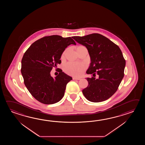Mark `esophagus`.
Returning a JSON list of instances; mask_svg holds the SVG:
<instances>
[{
	"instance_id": "1",
	"label": "esophagus",
	"mask_w": 145,
	"mask_h": 145,
	"mask_svg": "<svg viewBox=\"0 0 145 145\" xmlns=\"http://www.w3.org/2000/svg\"><path fill=\"white\" fill-rule=\"evenodd\" d=\"M72 79L73 80H79L81 79L80 78H76V77H72Z\"/></svg>"
}]
</instances>
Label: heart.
Returning <instances> with one entry per match:
<instances>
[{
    "label": "heart",
    "instance_id": "obj_1",
    "mask_svg": "<svg viewBox=\"0 0 145 145\" xmlns=\"http://www.w3.org/2000/svg\"><path fill=\"white\" fill-rule=\"evenodd\" d=\"M81 46H78L80 47ZM64 56V53L63 54L62 57ZM86 66L83 63H77L74 62H68L65 64L64 67V71L72 76H80L83 74Z\"/></svg>",
    "mask_w": 145,
    "mask_h": 145
}]
</instances>
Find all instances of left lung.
Listing matches in <instances>:
<instances>
[{"label": "left lung", "instance_id": "obj_1", "mask_svg": "<svg viewBox=\"0 0 145 145\" xmlns=\"http://www.w3.org/2000/svg\"><path fill=\"white\" fill-rule=\"evenodd\" d=\"M72 38L86 46L91 58L86 74L93 76L86 78L89 85L82 90L83 95L94 103L108 99L117 91L124 75L125 60L120 48L97 33ZM96 74L99 76L98 79L95 78Z\"/></svg>", "mask_w": 145, "mask_h": 145}]
</instances>
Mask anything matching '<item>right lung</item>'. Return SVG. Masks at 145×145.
Wrapping results in <instances>:
<instances>
[{"label": "right lung", "mask_w": 145, "mask_h": 145, "mask_svg": "<svg viewBox=\"0 0 145 145\" xmlns=\"http://www.w3.org/2000/svg\"><path fill=\"white\" fill-rule=\"evenodd\" d=\"M71 44H76L71 37L46 36L34 42L25 52L21 69L24 82L31 95L40 103L55 104L64 95L66 85L72 78L61 69L55 78L50 72L61 63L62 53Z\"/></svg>", "instance_id": "add662e5"}]
</instances>
